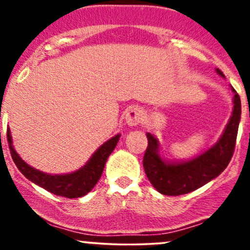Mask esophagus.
I'll return each instance as SVG.
<instances>
[{"label": "esophagus", "instance_id": "obj_1", "mask_svg": "<svg viewBox=\"0 0 250 250\" xmlns=\"http://www.w3.org/2000/svg\"><path fill=\"white\" fill-rule=\"evenodd\" d=\"M143 120V114L139 108H130L128 109L127 114H125V123L128 125H137L139 123H141Z\"/></svg>", "mask_w": 250, "mask_h": 250}]
</instances>
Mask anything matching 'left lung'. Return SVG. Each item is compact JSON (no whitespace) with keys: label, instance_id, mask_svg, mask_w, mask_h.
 Wrapping results in <instances>:
<instances>
[{"label":"left lung","instance_id":"8db88e82","mask_svg":"<svg viewBox=\"0 0 250 250\" xmlns=\"http://www.w3.org/2000/svg\"><path fill=\"white\" fill-rule=\"evenodd\" d=\"M220 76L225 77L220 69ZM234 93L233 111L225 130L213 147L185 161H169L160 154V142L153 134L147 133L148 147L143 157V168L151 185L159 193L176 196L194 191L217 177L227 168L233 156L241 120V100Z\"/></svg>","mask_w":250,"mask_h":250}]
</instances>
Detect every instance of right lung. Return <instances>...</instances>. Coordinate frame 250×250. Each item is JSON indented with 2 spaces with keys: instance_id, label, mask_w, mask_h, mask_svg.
Instances as JSON below:
<instances>
[{
  "instance_id": "add662e5",
  "label": "right lung",
  "mask_w": 250,
  "mask_h": 250,
  "mask_svg": "<svg viewBox=\"0 0 250 250\" xmlns=\"http://www.w3.org/2000/svg\"><path fill=\"white\" fill-rule=\"evenodd\" d=\"M120 136L121 135L117 134L111 137L110 140L105 141L95 153L91 155L90 159L88 160L83 167L73 171V173L47 174L31 167L20 157V155L14 149L10 129L8 128L7 131V139L8 143H9L11 157H13L19 170L28 180L40 186L41 188L55 195H59V196L68 197V199H76V197L84 196L85 194H88L91 189L95 187L97 181L100 180L103 173L107 159L115 149Z\"/></svg>"
}]
</instances>
